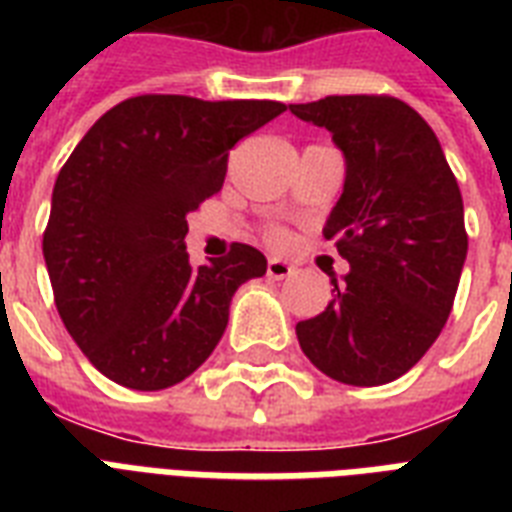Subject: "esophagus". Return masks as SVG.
<instances>
[{"label": "esophagus", "instance_id": "1", "mask_svg": "<svg viewBox=\"0 0 512 512\" xmlns=\"http://www.w3.org/2000/svg\"><path fill=\"white\" fill-rule=\"evenodd\" d=\"M292 273H295V268L289 263H284V260H279V257H271V260H268V279L281 281L287 279V276H292Z\"/></svg>", "mask_w": 512, "mask_h": 512}]
</instances>
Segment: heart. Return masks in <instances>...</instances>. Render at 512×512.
I'll list each match as a JSON object with an SVG mask.
<instances>
[{
  "instance_id": "obj_1",
  "label": "heart",
  "mask_w": 512,
  "mask_h": 512,
  "mask_svg": "<svg viewBox=\"0 0 512 512\" xmlns=\"http://www.w3.org/2000/svg\"><path fill=\"white\" fill-rule=\"evenodd\" d=\"M273 241H284V236H281V233H273Z\"/></svg>"
}]
</instances>
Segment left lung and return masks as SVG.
Segmentation results:
<instances>
[{
	"instance_id": "left-lung-1",
	"label": "left lung",
	"mask_w": 512,
	"mask_h": 512,
	"mask_svg": "<svg viewBox=\"0 0 512 512\" xmlns=\"http://www.w3.org/2000/svg\"><path fill=\"white\" fill-rule=\"evenodd\" d=\"M289 111L332 132L345 185L324 236L350 265L324 313L297 324L316 369L385 385L441 335L468 255L465 209L436 132L390 95H329Z\"/></svg>"
}]
</instances>
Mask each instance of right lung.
Masks as SVG:
<instances>
[{"label": "right lung", "instance_id": "right-lung-1", "mask_svg": "<svg viewBox=\"0 0 512 512\" xmlns=\"http://www.w3.org/2000/svg\"><path fill=\"white\" fill-rule=\"evenodd\" d=\"M284 111L276 100L138 95L68 156L42 252L68 335L108 380L170 388L215 350L233 292L268 260L233 244L191 268L185 217L223 188L228 151Z\"/></svg>", "mask_w": 512, "mask_h": 512}]
</instances>
